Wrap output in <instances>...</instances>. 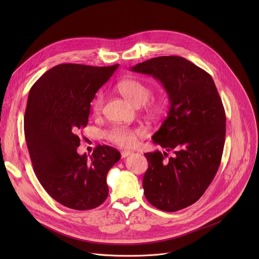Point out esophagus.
<instances>
[{
  "label": "esophagus",
  "mask_w": 259,
  "mask_h": 259,
  "mask_svg": "<svg viewBox=\"0 0 259 259\" xmlns=\"http://www.w3.org/2000/svg\"><path fill=\"white\" fill-rule=\"evenodd\" d=\"M131 154H132V152H130V151H122V152H121L122 158H126V157L130 156Z\"/></svg>",
  "instance_id": "esophagus-1"
}]
</instances>
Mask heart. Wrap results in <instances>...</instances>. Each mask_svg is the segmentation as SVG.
Segmentation results:
<instances>
[{
	"label": "heart",
	"instance_id": "1",
	"mask_svg": "<svg viewBox=\"0 0 259 259\" xmlns=\"http://www.w3.org/2000/svg\"><path fill=\"white\" fill-rule=\"evenodd\" d=\"M118 91L121 95L135 106H141L150 99L153 89L150 85L138 80V79H127L121 81L118 86ZM104 103V96L102 92H99L92 100L91 107L94 114H99ZM168 106V100L166 97H159L152 100L147 106V112L153 117H159L163 115ZM144 132L141 129H130L125 127H116L106 132V137L120 146L131 147L136 144L137 138L143 136Z\"/></svg>",
	"mask_w": 259,
	"mask_h": 259
}]
</instances>
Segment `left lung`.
I'll return each instance as SVG.
<instances>
[{"label":"left lung","mask_w":259,"mask_h":259,"mask_svg":"<svg viewBox=\"0 0 259 259\" xmlns=\"http://www.w3.org/2000/svg\"><path fill=\"white\" fill-rule=\"evenodd\" d=\"M130 70L157 79L170 104L152 139L175 155L165 160L166 152L144 154V196L160 210H181L202 197L219 168L226 140L223 101L209 73L183 57H155Z\"/></svg>","instance_id":"8db88e82"}]
</instances>
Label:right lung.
<instances>
[{"instance_id": "add662e5", "label": "right lung", "mask_w": 259, "mask_h": 259, "mask_svg": "<svg viewBox=\"0 0 259 259\" xmlns=\"http://www.w3.org/2000/svg\"><path fill=\"white\" fill-rule=\"evenodd\" d=\"M118 66L58 64L29 90L24 135L33 170L45 191L67 208L94 209L107 198L106 175L121 154L97 145L91 156H81L78 133L88 124L95 93Z\"/></svg>"}]
</instances>
